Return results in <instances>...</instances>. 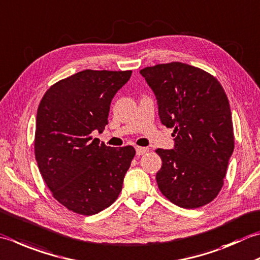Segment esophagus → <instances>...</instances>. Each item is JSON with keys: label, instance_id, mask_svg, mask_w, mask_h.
Masks as SVG:
<instances>
[{"label": "esophagus", "instance_id": "1", "mask_svg": "<svg viewBox=\"0 0 260 260\" xmlns=\"http://www.w3.org/2000/svg\"><path fill=\"white\" fill-rule=\"evenodd\" d=\"M135 150H136V155H139V156L145 154L146 152L149 151V149H147V147H141V146H136Z\"/></svg>", "mask_w": 260, "mask_h": 260}]
</instances>
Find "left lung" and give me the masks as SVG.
<instances>
[{
	"instance_id": "8db88e82",
	"label": "left lung",
	"mask_w": 260,
	"mask_h": 260,
	"mask_svg": "<svg viewBox=\"0 0 260 260\" xmlns=\"http://www.w3.org/2000/svg\"><path fill=\"white\" fill-rule=\"evenodd\" d=\"M156 98L161 123L174 128V149H157L156 182L168 200L184 208L212 202L223 186L235 150L232 115L220 82L180 62L140 71Z\"/></svg>"
}]
</instances>
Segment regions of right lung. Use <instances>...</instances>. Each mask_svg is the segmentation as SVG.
<instances>
[{
	"mask_svg": "<svg viewBox=\"0 0 260 260\" xmlns=\"http://www.w3.org/2000/svg\"><path fill=\"white\" fill-rule=\"evenodd\" d=\"M131 75L84 70L50 86L39 104V171L56 200L78 214L93 215L113 204L135 155L133 146H106L91 135L104 132L111 100Z\"/></svg>",
	"mask_w": 260,
	"mask_h": 260,
	"instance_id": "obj_1",
	"label": "right lung"
}]
</instances>
